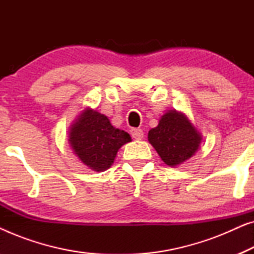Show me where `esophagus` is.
I'll list each match as a JSON object with an SVG mask.
<instances>
[{
  "mask_svg": "<svg viewBox=\"0 0 254 254\" xmlns=\"http://www.w3.org/2000/svg\"><path fill=\"white\" fill-rule=\"evenodd\" d=\"M130 135L135 140H142L143 138V130L140 129V128H133V129H130Z\"/></svg>",
  "mask_w": 254,
  "mask_h": 254,
  "instance_id": "obj_1",
  "label": "esophagus"
}]
</instances>
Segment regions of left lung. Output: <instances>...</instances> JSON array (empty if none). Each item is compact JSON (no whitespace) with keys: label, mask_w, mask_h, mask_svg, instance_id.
Here are the masks:
<instances>
[{"label":"left lung","mask_w":254,"mask_h":254,"mask_svg":"<svg viewBox=\"0 0 254 254\" xmlns=\"http://www.w3.org/2000/svg\"><path fill=\"white\" fill-rule=\"evenodd\" d=\"M148 141L166 165L176 168L195 155L202 135L185 113L171 110L149 130Z\"/></svg>","instance_id":"1"}]
</instances>
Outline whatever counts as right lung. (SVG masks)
Returning a JSON list of instances; mask_svg holds the SVG:
<instances>
[{
  "label": "right lung",
  "instance_id": "1",
  "mask_svg": "<svg viewBox=\"0 0 254 254\" xmlns=\"http://www.w3.org/2000/svg\"><path fill=\"white\" fill-rule=\"evenodd\" d=\"M131 141L127 131L112 126L109 118L86 107L69 127L68 142L83 164L96 172L111 168L118 151Z\"/></svg>",
  "mask_w": 254,
  "mask_h": 254
}]
</instances>
